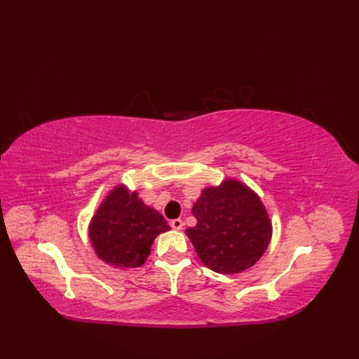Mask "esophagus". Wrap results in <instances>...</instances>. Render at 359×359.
<instances>
[{
  "label": "esophagus",
  "instance_id": "obj_1",
  "mask_svg": "<svg viewBox=\"0 0 359 359\" xmlns=\"http://www.w3.org/2000/svg\"><path fill=\"white\" fill-rule=\"evenodd\" d=\"M182 226H184V222L181 219H175V220L170 222V227H172V229H175V231H181Z\"/></svg>",
  "mask_w": 359,
  "mask_h": 359
}]
</instances>
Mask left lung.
<instances>
[{
  "label": "left lung",
  "mask_w": 359,
  "mask_h": 359,
  "mask_svg": "<svg viewBox=\"0 0 359 359\" xmlns=\"http://www.w3.org/2000/svg\"><path fill=\"white\" fill-rule=\"evenodd\" d=\"M196 226L186 233L201 262L219 274H238L264 256L273 223L259 194L236 178L205 187L191 208Z\"/></svg>",
  "instance_id": "left-lung-1"
}]
</instances>
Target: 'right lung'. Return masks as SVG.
I'll return each instance as SVG.
<instances>
[{"label":"right lung","instance_id":"obj_1","mask_svg":"<svg viewBox=\"0 0 359 359\" xmlns=\"http://www.w3.org/2000/svg\"><path fill=\"white\" fill-rule=\"evenodd\" d=\"M169 229L163 215L145 205L137 191L116 184L94 212L88 236L97 257L114 268L128 269L142 266L156 238Z\"/></svg>","mask_w":359,"mask_h":359}]
</instances>
